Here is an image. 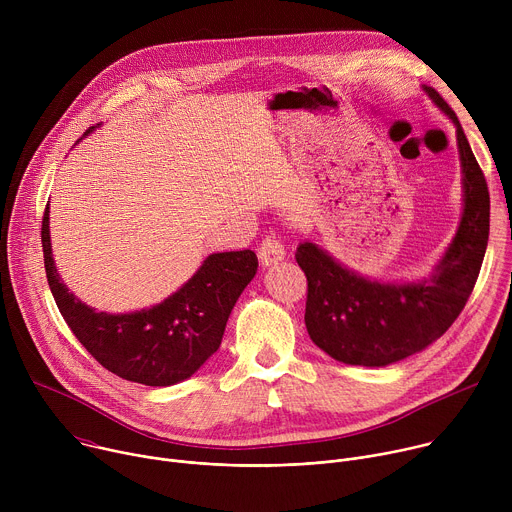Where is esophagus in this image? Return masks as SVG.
Instances as JSON below:
<instances>
[{"instance_id":"1","label":"esophagus","mask_w":512,"mask_h":512,"mask_svg":"<svg viewBox=\"0 0 512 512\" xmlns=\"http://www.w3.org/2000/svg\"><path fill=\"white\" fill-rule=\"evenodd\" d=\"M257 255H259L261 265L271 267V265H277L285 257V249H283V243L275 235H267L261 241V245L257 249Z\"/></svg>"}]
</instances>
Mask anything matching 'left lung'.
I'll use <instances>...</instances> for the list:
<instances>
[{"label": "left lung", "mask_w": 512, "mask_h": 512, "mask_svg": "<svg viewBox=\"0 0 512 512\" xmlns=\"http://www.w3.org/2000/svg\"><path fill=\"white\" fill-rule=\"evenodd\" d=\"M429 99L456 125L464 210L450 247L427 279L381 283L340 265L314 243H300L296 261L308 277L306 328L334 360L387 367L440 338L464 310L478 279L490 231V194L464 129L431 87Z\"/></svg>", "instance_id": "left-lung-1"}]
</instances>
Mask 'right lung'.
<instances>
[{
  "label": "right lung",
  "mask_w": 512,
  "mask_h": 512,
  "mask_svg": "<svg viewBox=\"0 0 512 512\" xmlns=\"http://www.w3.org/2000/svg\"><path fill=\"white\" fill-rule=\"evenodd\" d=\"M91 131L93 127L87 133ZM48 212L46 206L44 267L72 334L107 371L125 381L170 387L190 379L221 346L233 306L257 273V255L249 249L212 253L162 304L129 314L95 312L72 294L54 267Z\"/></svg>",
  "instance_id": "add662e5"
}]
</instances>
